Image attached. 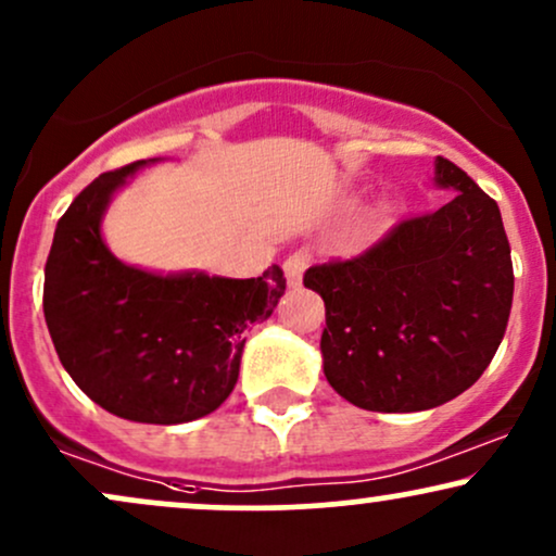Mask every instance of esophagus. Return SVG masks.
I'll list each match as a JSON object with an SVG mask.
<instances>
[{"instance_id": "34e87169", "label": "esophagus", "mask_w": 556, "mask_h": 556, "mask_svg": "<svg viewBox=\"0 0 556 556\" xmlns=\"http://www.w3.org/2000/svg\"><path fill=\"white\" fill-rule=\"evenodd\" d=\"M307 261H311V249H298L285 258V277L292 287H298L300 279H303Z\"/></svg>"}]
</instances>
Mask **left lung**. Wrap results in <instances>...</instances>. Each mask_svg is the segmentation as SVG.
<instances>
[{"label": "left lung", "instance_id": "8db88e82", "mask_svg": "<svg viewBox=\"0 0 556 556\" xmlns=\"http://www.w3.org/2000/svg\"><path fill=\"white\" fill-rule=\"evenodd\" d=\"M434 180L456 191L451 202L303 277L326 305V380L359 409L445 404L477 383L505 337L515 277L500 206L451 160H434Z\"/></svg>", "mask_w": 556, "mask_h": 556}]
</instances>
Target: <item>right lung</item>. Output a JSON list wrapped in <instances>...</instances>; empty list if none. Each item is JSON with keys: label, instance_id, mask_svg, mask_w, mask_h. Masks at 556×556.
Returning a JSON list of instances; mask_svg holds the SVG:
<instances>
[{"label": "right lung", "instance_id": "right-lung-1", "mask_svg": "<svg viewBox=\"0 0 556 556\" xmlns=\"http://www.w3.org/2000/svg\"><path fill=\"white\" fill-rule=\"evenodd\" d=\"M147 160L109 170L77 193L46 258L43 316L59 359L96 404L147 425H180L217 409L238 383L243 333L285 295L277 264L264 277H160L105 249L111 193Z\"/></svg>", "mask_w": 556, "mask_h": 556}]
</instances>
